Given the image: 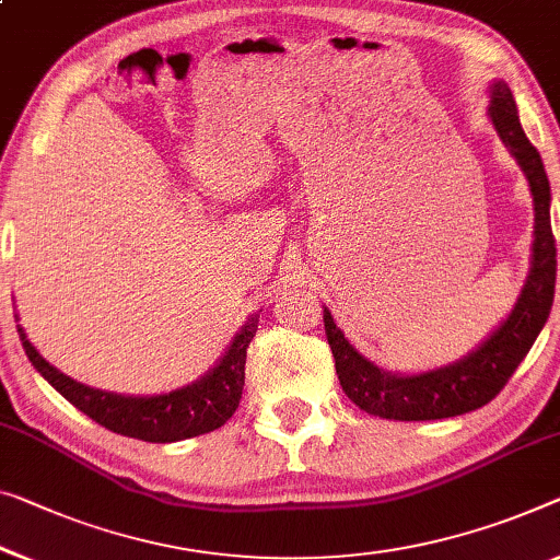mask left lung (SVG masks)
Masks as SVG:
<instances>
[{
    "mask_svg": "<svg viewBox=\"0 0 560 560\" xmlns=\"http://www.w3.org/2000/svg\"><path fill=\"white\" fill-rule=\"evenodd\" d=\"M488 115L505 148L518 160L533 195V255L530 272L518 303L501 328L486 342L455 363L420 375H395L370 363L350 346L335 325L330 310H323L338 381L348 398L370 416L388 420H441L483 408L503 390L515 368L528 355L550 315L556 292V237L550 230V185L544 160L523 132L513 92L505 82L490 84Z\"/></svg>",
    "mask_w": 560,
    "mask_h": 560,
    "instance_id": "8db88e82",
    "label": "left lung"
}]
</instances>
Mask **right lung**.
I'll return each mask as SVG.
<instances>
[{
    "label": "right lung",
    "mask_w": 560,
    "mask_h": 560,
    "mask_svg": "<svg viewBox=\"0 0 560 560\" xmlns=\"http://www.w3.org/2000/svg\"><path fill=\"white\" fill-rule=\"evenodd\" d=\"M255 330L257 315H253L240 328L228 352L220 358V363L210 373H205L200 381L172 393L132 398V395L90 388V385H82L72 381L70 375L59 373L55 365H49L34 350L27 340V332L16 325L24 352H27L32 365L39 370V375L45 377L51 388L62 393L77 410L90 416L94 423L105 425L112 433L148 443L185 441V438L210 433V430H218L228 423L232 412L240 406V398H243L247 346L255 338Z\"/></svg>",
    "instance_id": "right-lung-1"
}]
</instances>
